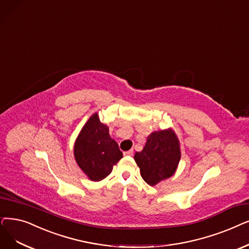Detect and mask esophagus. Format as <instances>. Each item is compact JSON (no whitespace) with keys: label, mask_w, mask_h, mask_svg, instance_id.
<instances>
[{"label":"esophagus","mask_w":249,"mask_h":249,"mask_svg":"<svg viewBox=\"0 0 249 249\" xmlns=\"http://www.w3.org/2000/svg\"><path fill=\"white\" fill-rule=\"evenodd\" d=\"M124 155H125V156L131 157V156H133V150H132V149H130V150H128V151H125Z\"/></svg>","instance_id":"esophagus-1"}]
</instances>
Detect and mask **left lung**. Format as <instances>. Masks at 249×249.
Wrapping results in <instances>:
<instances>
[{"label":"left lung","mask_w":249,"mask_h":249,"mask_svg":"<svg viewBox=\"0 0 249 249\" xmlns=\"http://www.w3.org/2000/svg\"><path fill=\"white\" fill-rule=\"evenodd\" d=\"M180 158L179 139L171 128L150 133L143 149L134 155L140 175L150 186L174 175Z\"/></svg>","instance_id":"obj_1"}]
</instances>
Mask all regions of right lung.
<instances>
[{"label":"right lung","instance_id":"add662e5","mask_svg":"<svg viewBox=\"0 0 249 249\" xmlns=\"http://www.w3.org/2000/svg\"><path fill=\"white\" fill-rule=\"evenodd\" d=\"M74 157L79 168L91 181L111 174L113 166L123 158L118 143L109 134V127L94 113L82 127L74 144Z\"/></svg>","mask_w":249,"mask_h":249}]
</instances>
